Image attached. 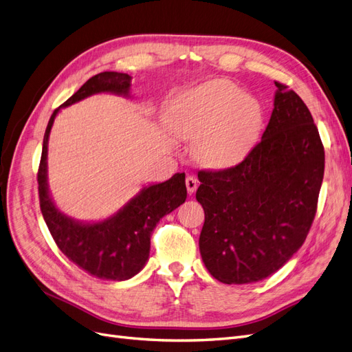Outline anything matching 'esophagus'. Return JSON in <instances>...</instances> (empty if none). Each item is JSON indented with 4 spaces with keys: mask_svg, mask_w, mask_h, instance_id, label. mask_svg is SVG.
Segmentation results:
<instances>
[{
    "mask_svg": "<svg viewBox=\"0 0 352 352\" xmlns=\"http://www.w3.org/2000/svg\"><path fill=\"white\" fill-rule=\"evenodd\" d=\"M185 184H186V189H188L189 194H194L197 188H198V180L194 176H188L185 179Z\"/></svg>",
    "mask_w": 352,
    "mask_h": 352,
    "instance_id": "34e87169",
    "label": "esophagus"
}]
</instances>
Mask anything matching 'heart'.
Here are the masks:
<instances>
[{"label":"heart","instance_id":"heart-1","mask_svg":"<svg viewBox=\"0 0 352 352\" xmlns=\"http://www.w3.org/2000/svg\"><path fill=\"white\" fill-rule=\"evenodd\" d=\"M168 124L180 140L194 141V155L211 168L236 166L260 135L263 109L236 83L212 79L176 97Z\"/></svg>","mask_w":352,"mask_h":352}]
</instances>
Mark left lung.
<instances>
[{
  "label": "left lung",
  "instance_id": "8db88e82",
  "mask_svg": "<svg viewBox=\"0 0 352 352\" xmlns=\"http://www.w3.org/2000/svg\"><path fill=\"white\" fill-rule=\"evenodd\" d=\"M274 83L261 141L238 166L198 173L197 201L206 212L199 252L212 278L226 285L278 272L302 247L316 216L324 148L304 101Z\"/></svg>",
  "mask_w": 352,
  "mask_h": 352
}]
</instances>
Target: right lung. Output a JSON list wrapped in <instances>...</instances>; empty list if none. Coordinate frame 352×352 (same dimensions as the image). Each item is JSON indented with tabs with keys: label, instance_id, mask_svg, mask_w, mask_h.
Returning a JSON list of instances; mask_svg holds the SVG:
<instances>
[{
	"label": "right lung",
	"instance_id": "obj_1",
	"mask_svg": "<svg viewBox=\"0 0 352 352\" xmlns=\"http://www.w3.org/2000/svg\"><path fill=\"white\" fill-rule=\"evenodd\" d=\"M131 80L126 73H98L54 110L44 135L38 170L41 211L60 251L91 276L117 282L131 279L144 269L150 257L151 235L157 223L186 199L185 173H176L162 184L144 186L109 219L88 223L74 220L56 207L48 188L47 157L51 127L61 109L101 92L131 97Z\"/></svg>",
	"mask_w": 352,
	"mask_h": 352
}]
</instances>
